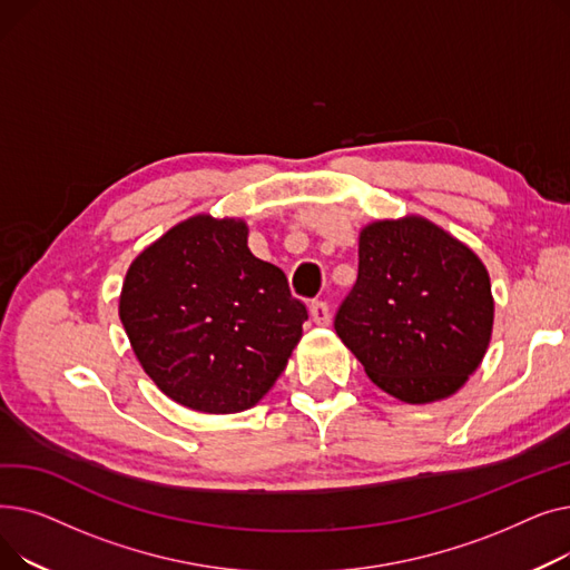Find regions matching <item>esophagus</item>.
I'll use <instances>...</instances> for the list:
<instances>
[{
	"label": "esophagus",
	"mask_w": 570,
	"mask_h": 570,
	"mask_svg": "<svg viewBox=\"0 0 570 570\" xmlns=\"http://www.w3.org/2000/svg\"><path fill=\"white\" fill-rule=\"evenodd\" d=\"M309 314H312V321L316 325H327V323H331V318H333L331 307H327L325 303H318V301L309 305Z\"/></svg>",
	"instance_id": "1"
}]
</instances>
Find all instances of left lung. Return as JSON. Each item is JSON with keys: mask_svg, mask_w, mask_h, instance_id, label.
<instances>
[{"mask_svg": "<svg viewBox=\"0 0 570 570\" xmlns=\"http://www.w3.org/2000/svg\"><path fill=\"white\" fill-rule=\"evenodd\" d=\"M357 279L335 316L344 346L406 404L455 395L483 363L494 297L483 261L425 217L372 222Z\"/></svg>", "mask_w": 570, "mask_h": 570, "instance_id": "obj_1", "label": "left lung"}]
</instances>
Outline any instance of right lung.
<instances>
[{
  "label": "right lung",
  "instance_id": "right-lung-1",
  "mask_svg": "<svg viewBox=\"0 0 570 570\" xmlns=\"http://www.w3.org/2000/svg\"><path fill=\"white\" fill-rule=\"evenodd\" d=\"M247 235L243 219L194 215L134 258L119 293L140 367L191 411L256 406L303 337L307 307Z\"/></svg>",
  "mask_w": 570,
  "mask_h": 570
}]
</instances>
